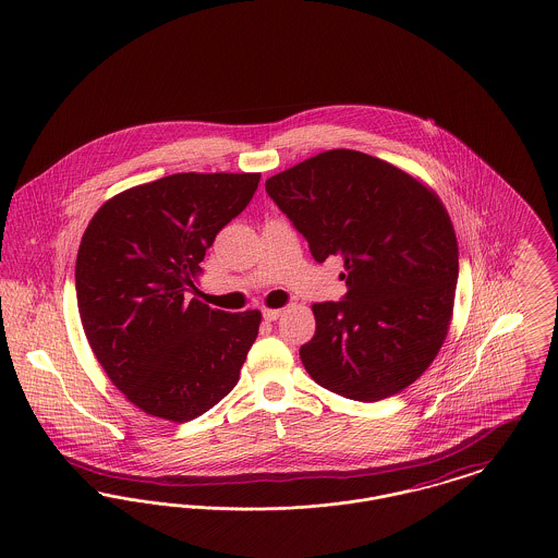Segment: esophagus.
Here are the masks:
<instances>
[{"label": "esophagus", "instance_id": "1", "mask_svg": "<svg viewBox=\"0 0 558 558\" xmlns=\"http://www.w3.org/2000/svg\"><path fill=\"white\" fill-rule=\"evenodd\" d=\"M280 314H282V310H276V307H263V318H265L267 323H274Z\"/></svg>", "mask_w": 558, "mask_h": 558}]
</instances>
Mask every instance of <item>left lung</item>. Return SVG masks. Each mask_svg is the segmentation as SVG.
I'll return each instance as SVG.
<instances>
[{"mask_svg":"<svg viewBox=\"0 0 558 558\" xmlns=\"http://www.w3.org/2000/svg\"><path fill=\"white\" fill-rule=\"evenodd\" d=\"M318 263L343 259L348 293L314 303L299 356L330 392L375 402L411 386L436 359L453 316L458 238L447 208L404 170L330 149L265 181Z\"/></svg>","mask_w":558,"mask_h":558,"instance_id":"left-lung-1","label":"left lung"}]
</instances>
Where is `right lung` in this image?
Returning a JSON list of instances; mask_svg holds the SVG:
<instances>
[{"label": "right lung", "mask_w": 558, "mask_h": 558, "mask_svg": "<svg viewBox=\"0 0 558 558\" xmlns=\"http://www.w3.org/2000/svg\"><path fill=\"white\" fill-rule=\"evenodd\" d=\"M259 179L162 177L107 199L84 231L75 262L82 327L111 384L147 415L196 420L240 379L262 312L228 314L185 293Z\"/></svg>", "instance_id": "obj_1"}]
</instances>
